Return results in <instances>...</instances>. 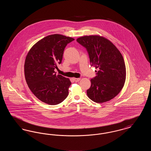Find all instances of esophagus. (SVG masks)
<instances>
[{
	"label": "esophagus",
	"mask_w": 151,
	"mask_h": 151,
	"mask_svg": "<svg viewBox=\"0 0 151 151\" xmlns=\"http://www.w3.org/2000/svg\"><path fill=\"white\" fill-rule=\"evenodd\" d=\"M74 80L75 82H78L80 80V78H74Z\"/></svg>",
	"instance_id": "34e87169"
}]
</instances>
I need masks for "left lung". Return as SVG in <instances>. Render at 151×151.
Instances as JSON below:
<instances>
[{
	"label": "left lung",
	"mask_w": 151,
	"mask_h": 151,
	"mask_svg": "<svg viewBox=\"0 0 151 151\" xmlns=\"http://www.w3.org/2000/svg\"><path fill=\"white\" fill-rule=\"evenodd\" d=\"M76 41L86 49L91 65L99 69L96 71L97 75L91 80L88 97L97 103L113 99L121 92L126 80V65L121 53L101 36H83Z\"/></svg>",
	"instance_id": "8db88e82"
}]
</instances>
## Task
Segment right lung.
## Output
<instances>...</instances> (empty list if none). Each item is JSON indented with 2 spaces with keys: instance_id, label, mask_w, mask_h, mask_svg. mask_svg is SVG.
I'll use <instances>...</instances> for the list:
<instances>
[{
  "instance_id": "right-lung-1",
  "label": "right lung",
  "mask_w": 151,
  "mask_h": 151,
  "mask_svg": "<svg viewBox=\"0 0 151 151\" xmlns=\"http://www.w3.org/2000/svg\"><path fill=\"white\" fill-rule=\"evenodd\" d=\"M75 39L55 34L44 37L29 51L25 61L24 73L32 93L43 102L55 105L68 95L71 83L54 71L62 63L65 47Z\"/></svg>"
}]
</instances>
